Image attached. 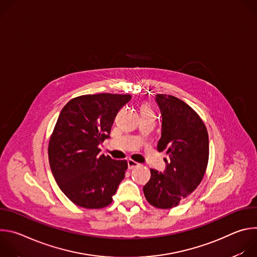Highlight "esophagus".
<instances>
[{
  "instance_id": "obj_1",
  "label": "esophagus",
  "mask_w": 257,
  "mask_h": 257,
  "mask_svg": "<svg viewBox=\"0 0 257 257\" xmlns=\"http://www.w3.org/2000/svg\"><path fill=\"white\" fill-rule=\"evenodd\" d=\"M138 166H139L138 163H136V162H134L132 160H128V169L132 170V169H134V168H136Z\"/></svg>"
}]
</instances>
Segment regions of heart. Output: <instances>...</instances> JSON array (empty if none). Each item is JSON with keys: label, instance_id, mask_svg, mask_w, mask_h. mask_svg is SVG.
Masks as SVG:
<instances>
[{"label": "heart", "instance_id": "b5f03b06", "mask_svg": "<svg viewBox=\"0 0 257 257\" xmlns=\"http://www.w3.org/2000/svg\"><path fill=\"white\" fill-rule=\"evenodd\" d=\"M141 111H151V108H150V107H148V106H142Z\"/></svg>", "mask_w": 257, "mask_h": 257}]
</instances>
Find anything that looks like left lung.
<instances>
[{
  "instance_id": "left-lung-1",
  "label": "left lung",
  "mask_w": 257,
  "mask_h": 257,
  "mask_svg": "<svg viewBox=\"0 0 257 257\" xmlns=\"http://www.w3.org/2000/svg\"><path fill=\"white\" fill-rule=\"evenodd\" d=\"M162 114V136L158 151H167L166 169H151V179L143 186L146 200L158 208L177 206L192 193L204 176L209 144L206 127L194 109L183 100L157 94Z\"/></svg>"
}]
</instances>
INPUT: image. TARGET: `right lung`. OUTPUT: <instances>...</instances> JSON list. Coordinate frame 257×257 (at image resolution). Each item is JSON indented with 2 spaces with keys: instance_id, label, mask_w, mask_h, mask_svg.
Listing matches in <instances>:
<instances>
[{
  "instance_id": "1",
  "label": "right lung",
  "mask_w": 257,
  "mask_h": 257,
  "mask_svg": "<svg viewBox=\"0 0 257 257\" xmlns=\"http://www.w3.org/2000/svg\"><path fill=\"white\" fill-rule=\"evenodd\" d=\"M129 94L97 93L75 97L62 108L49 142L52 173L62 192L78 206L111 204L128 168L127 162L98 156Z\"/></svg>"
}]
</instances>
